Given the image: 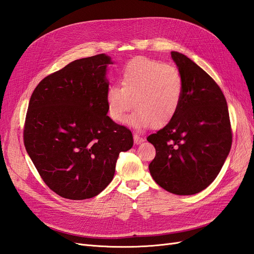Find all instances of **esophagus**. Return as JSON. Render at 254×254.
Instances as JSON below:
<instances>
[{
    "label": "esophagus",
    "instance_id": "esophagus-1",
    "mask_svg": "<svg viewBox=\"0 0 254 254\" xmlns=\"http://www.w3.org/2000/svg\"><path fill=\"white\" fill-rule=\"evenodd\" d=\"M133 140H134V143H135L136 145H139V144H141V143L144 142V139H143V137H141L139 134H134V135H133Z\"/></svg>",
    "mask_w": 254,
    "mask_h": 254
}]
</instances>
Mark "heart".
<instances>
[{
  "mask_svg": "<svg viewBox=\"0 0 254 254\" xmlns=\"http://www.w3.org/2000/svg\"><path fill=\"white\" fill-rule=\"evenodd\" d=\"M121 86L111 84L106 91L109 118L121 123L126 120L134 128L166 126L179 110L183 81L178 68L145 57L128 63L121 74Z\"/></svg>",
  "mask_w": 254,
  "mask_h": 254,
  "instance_id": "heart-1",
  "label": "heart"
}]
</instances>
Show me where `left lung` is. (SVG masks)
Returning a JSON list of instances; mask_svg holds the SVG:
<instances>
[{
    "label": "left lung",
    "mask_w": 254,
    "mask_h": 254,
    "mask_svg": "<svg viewBox=\"0 0 254 254\" xmlns=\"http://www.w3.org/2000/svg\"><path fill=\"white\" fill-rule=\"evenodd\" d=\"M171 54L181 74L183 94L173 121L147 137L156 148L148 167L162 189L176 195H194L219 174L231 149V125L217 83L186 55Z\"/></svg>",
    "instance_id": "1"
}]
</instances>
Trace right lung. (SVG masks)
Wrapping results in <instances>:
<instances>
[{"label": "right lung", "mask_w": 254, "mask_h": 254, "mask_svg": "<svg viewBox=\"0 0 254 254\" xmlns=\"http://www.w3.org/2000/svg\"><path fill=\"white\" fill-rule=\"evenodd\" d=\"M106 54L72 61L47 76L28 104L24 145L45 184L72 200L92 198L112 181L129 129L107 115Z\"/></svg>", "instance_id": "right-lung-1"}]
</instances>
